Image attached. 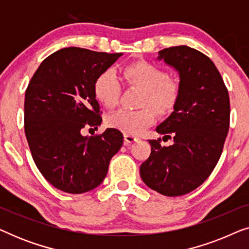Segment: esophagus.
I'll return each mask as SVG.
<instances>
[{
    "instance_id": "obj_1",
    "label": "esophagus",
    "mask_w": 249,
    "mask_h": 249,
    "mask_svg": "<svg viewBox=\"0 0 249 249\" xmlns=\"http://www.w3.org/2000/svg\"><path fill=\"white\" fill-rule=\"evenodd\" d=\"M124 144L125 145L132 144V142H137L138 139H139L137 136H132V135H128V134H124Z\"/></svg>"
}]
</instances>
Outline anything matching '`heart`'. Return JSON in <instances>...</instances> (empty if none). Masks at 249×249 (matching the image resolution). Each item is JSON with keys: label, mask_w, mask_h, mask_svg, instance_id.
I'll return each instance as SVG.
<instances>
[{"label": "heart", "mask_w": 249, "mask_h": 249, "mask_svg": "<svg viewBox=\"0 0 249 249\" xmlns=\"http://www.w3.org/2000/svg\"><path fill=\"white\" fill-rule=\"evenodd\" d=\"M125 81L131 86L142 89L141 110H119L107 118V124L111 128L118 129L128 135H138L142 129L154 124L155 111L160 114H168L175 108L180 94L178 80L168 77L162 68L155 64L138 61L128 64L124 69ZM120 84L118 77L112 70L101 73L95 80L94 94L101 104L107 107H113L117 104ZM149 105L153 108L146 107Z\"/></svg>", "instance_id": "b5f03b06"}]
</instances>
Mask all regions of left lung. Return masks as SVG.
<instances>
[{
  "label": "left lung",
  "instance_id": "obj_1",
  "mask_svg": "<svg viewBox=\"0 0 249 249\" xmlns=\"http://www.w3.org/2000/svg\"><path fill=\"white\" fill-rule=\"evenodd\" d=\"M158 60L179 73L178 102L156 127L173 144L148 141L151 155L141 165V177L162 195L181 196L202 185L219 161L229 131V94L215 64L199 51L169 47L160 51Z\"/></svg>",
  "mask_w": 249,
  "mask_h": 249
}]
</instances>
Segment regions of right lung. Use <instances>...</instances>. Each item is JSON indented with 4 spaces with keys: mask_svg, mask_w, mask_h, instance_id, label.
Returning <instances> with one entry per match:
<instances>
[{
    "mask_svg": "<svg viewBox=\"0 0 249 249\" xmlns=\"http://www.w3.org/2000/svg\"><path fill=\"white\" fill-rule=\"evenodd\" d=\"M122 53L67 47L40 63L25 95V134L34 162L51 185L69 194L96 188L124 144L114 128L81 135L102 124L95 80Z\"/></svg>",
    "mask_w": 249,
    "mask_h": 249,
    "instance_id": "add662e5",
    "label": "right lung"
}]
</instances>
